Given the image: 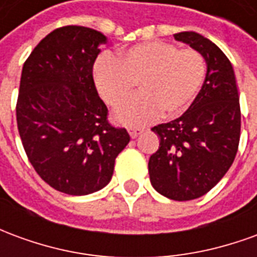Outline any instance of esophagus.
Returning a JSON list of instances; mask_svg holds the SVG:
<instances>
[{"instance_id": "esophagus-1", "label": "esophagus", "mask_w": 257, "mask_h": 257, "mask_svg": "<svg viewBox=\"0 0 257 257\" xmlns=\"http://www.w3.org/2000/svg\"><path fill=\"white\" fill-rule=\"evenodd\" d=\"M128 132H129V135H131V138H132V139H135V138H138L139 135L143 134V128L131 126V128H128Z\"/></svg>"}]
</instances>
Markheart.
I'll return each mask as SVG.
<instances>
[{
	"label": "heart",
	"mask_w": 257,
	"mask_h": 257,
	"mask_svg": "<svg viewBox=\"0 0 257 257\" xmlns=\"http://www.w3.org/2000/svg\"><path fill=\"white\" fill-rule=\"evenodd\" d=\"M206 75L202 55L164 41L138 44L101 56L95 66L96 88L107 104H121L139 84L140 92L115 111L125 125H143L161 111L167 118L183 114L197 97Z\"/></svg>",
	"instance_id": "heart-1"
}]
</instances>
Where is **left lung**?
Listing matches in <instances>:
<instances>
[{"instance_id":"obj_1","label":"left lung","mask_w":257,"mask_h":257,"mask_svg":"<svg viewBox=\"0 0 257 257\" xmlns=\"http://www.w3.org/2000/svg\"><path fill=\"white\" fill-rule=\"evenodd\" d=\"M175 40L198 51L208 70L189 110L151 128L160 147L149 160V173L153 187L164 197L190 201L213 189L234 162L241 108L234 70L220 48L194 31L178 33Z\"/></svg>"}]
</instances>
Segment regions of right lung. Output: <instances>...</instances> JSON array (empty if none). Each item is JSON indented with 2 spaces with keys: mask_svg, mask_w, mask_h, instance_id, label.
Wrapping results in <instances>:
<instances>
[{
  "mask_svg": "<svg viewBox=\"0 0 257 257\" xmlns=\"http://www.w3.org/2000/svg\"><path fill=\"white\" fill-rule=\"evenodd\" d=\"M106 37L64 26L42 38L23 64L16 121L22 145L40 178L68 195H86L111 180L128 145L125 128L108 122L93 81Z\"/></svg>",
  "mask_w": 257,
  "mask_h": 257,
  "instance_id": "obj_1",
  "label": "right lung"
}]
</instances>
